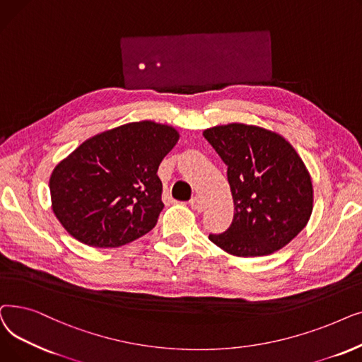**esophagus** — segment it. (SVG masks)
Listing matches in <instances>:
<instances>
[{
  "label": "esophagus",
  "instance_id": "34e87169",
  "mask_svg": "<svg viewBox=\"0 0 362 362\" xmlns=\"http://www.w3.org/2000/svg\"><path fill=\"white\" fill-rule=\"evenodd\" d=\"M190 206H192V209L196 212H203V209H204V203L199 197H193L190 200Z\"/></svg>",
  "mask_w": 362,
  "mask_h": 362
}]
</instances>
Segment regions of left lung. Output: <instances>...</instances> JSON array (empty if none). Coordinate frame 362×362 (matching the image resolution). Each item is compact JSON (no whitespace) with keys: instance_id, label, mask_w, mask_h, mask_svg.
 Segmentation results:
<instances>
[{"instance_id":"left-lung-1","label":"left lung","mask_w":362,"mask_h":362,"mask_svg":"<svg viewBox=\"0 0 362 362\" xmlns=\"http://www.w3.org/2000/svg\"><path fill=\"white\" fill-rule=\"evenodd\" d=\"M228 166L234 218L209 240L230 255L265 256L290 243L313 214L311 175L284 136L269 129L228 124L203 131Z\"/></svg>"}]
</instances>
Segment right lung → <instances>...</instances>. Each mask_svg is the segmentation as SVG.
<instances>
[{
    "label": "right lung",
    "instance_id": "obj_1",
    "mask_svg": "<svg viewBox=\"0 0 362 362\" xmlns=\"http://www.w3.org/2000/svg\"><path fill=\"white\" fill-rule=\"evenodd\" d=\"M180 140L141 120L97 134L49 177L51 208L64 230L93 247H119L154 228L163 209L158 169Z\"/></svg>",
    "mask_w": 362,
    "mask_h": 362
}]
</instances>
